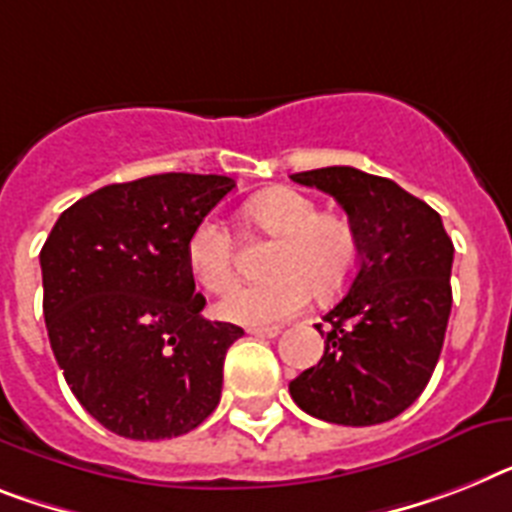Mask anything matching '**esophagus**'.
I'll return each mask as SVG.
<instances>
[{"mask_svg":"<svg viewBox=\"0 0 512 512\" xmlns=\"http://www.w3.org/2000/svg\"><path fill=\"white\" fill-rule=\"evenodd\" d=\"M248 335L277 337V335H280V327H277V324H272V327H248Z\"/></svg>","mask_w":512,"mask_h":512,"instance_id":"obj_1","label":"esophagus"}]
</instances>
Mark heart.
Here are the masks:
<instances>
[{
	"mask_svg": "<svg viewBox=\"0 0 512 512\" xmlns=\"http://www.w3.org/2000/svg\"><path fill=\"white\" fill-rule=\"evenodd\" d=\"M253 227L280 246L269 259L274 277L235 285L219 314L240 324H272L298 314L314 290L332 298L358 266V235L350 219L322 214L319 204L293 188H272L246 204ZM190 274L209 293H222L235 277V240L219 217H204L185 243Z\"/></svg>",
	"mask_w": 512,
	"mask_h": 512,
	"instance_id": "obj_1",
	"label": "heart"
}]
</instances>
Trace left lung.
Wrapping results in <instances>:
<instances>
[{
    "instance_id": "left-lung-1",
    "label": "left lung",
    "mask_w": 512,
    "mask_h": 512,
    "mask_svg": "<svg viewBox=\"0 0 512 512\" xmlns=\"http://www.w3.org/2000/svg\"><path fill=\"white\" fill-rule=\"evenodd\" d=\"M345 209L358 272L324 314L322 361L290 382L301 411L329 424H384L432 379L453 308V240L442 217L387 177L356 167L290 175Z\"/></svg>"
}]
</instances>
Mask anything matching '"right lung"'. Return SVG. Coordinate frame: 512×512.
<instances>
[{"instance_id": "right-lung-1", "label": "right lung", "mask_w": 512, "mask_h": 512, "mask_svg": "<svg viewBox=\"0 0 512 512\" xmlns=\"http://www.w3.org/2000/svg\"><path fill=\"white\" fill-rule=\"evenodd\" d=\"M232 188V177L188 172L104 185L49 232L38 256L46 332L78 403L109 432L180 437L217 408L243 329L201 316L185 243Z\"/></svg>"}]
</instances>
